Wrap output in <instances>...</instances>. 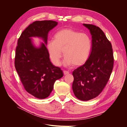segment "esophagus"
Returning a JSON list of instances; mask_svg holds the SVG:
<instances>
[{"instance_id": "obj_1", "label": "esophagus", "mask_w": 127, "mask_h": 127, "mask_svg": "<svg viewBox=\"0 0 127 127\" xmlns=\"http://www.w3.org/2000/svg\"><path fill=\"white\" fill-rule=\"evenodd\" d=\"M64 75H68V74H69V72L68 71L64 70Z\"/></svg>"}]
</instances>
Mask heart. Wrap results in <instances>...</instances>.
I'll use <instances>...</instances> for the list:
<instances>
[{
	"mask_svg": "<svg viewBox=\"0 0 127 127\" xmlns=\"http://www.w3.org/2000/svg\"><path fill=\"white\" fill-rule=\"evenodd\" d=\"M91 48L89 35L70 29L59 31L55 35L54 41H49L47 44L50 58L56 66L60 64L62 51L65 56L64 66H82L89 58Z\"/></svg>",
	"mask_w": 127,
	"mask_h": 127,
	"instance_id": "heart-1",
	"label": "heart"
}]
</instances>
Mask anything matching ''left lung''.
<instances>
[{
  "instance_id": "left-lung-1",
  "label": "left lung",
  "mask_w": 127,
  "mask_h": 127,
  "mask_svg": "<svg viewBox=\"0 0 127 127\" xmlns=\"http://www.w3.org/2000/svg\"><path fill=\"white\" fill-rule=\"evenodd\" d=\"M92 35V49L85 64L72 72V91L82 101L94 98L101 93L110 78L113 67V50L102 30L92 24H83Z\"/></svg>"
}]
</instances>
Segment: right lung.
<instances>
[{"mask_svg":"<svg viewBox=\"0 0 127 127\" xmlns=\"http://www.w3.org/2000/svg\"><path fill=\"white\" fill-rule=\"evenodd\" d=\"M57 25L53 21H35L26 28L18 40L15 68L25 90L37 98L48 97L55 82L64 76L61 69L51 63L46 47L48 33ZM32 37L40 38L44 42L36 47Z\"/></svg>","mask_w":127,"mask_h":127,"instance_id":"1","label":"right lung"}]
</instances>
